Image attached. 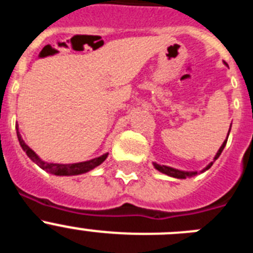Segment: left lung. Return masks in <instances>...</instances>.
Here are the masks:
<instances>
[{"instance_id": "8db88e82", "label": "left lung", "mask_w": 253, "mask_h": 253, "mask_svg": "<svg viewBox=\"0 0 253 253\" xmlns=\"http://www.w3.org/2000/svg\"><path fill=\"white\" fill-rule=\"evenodd\" d=\"M229 131H231V129H229ZM228 135H229V133H228ZM227 140H228V137H227V139H225L224 142H223L222 147H220V148H219L218 153H216V154H215V157H214V161H215L216 158H218L219 156H220V153H222L223 149H224L225 144H227ZM214 161H213V162H214ZM213 162H210L209 165H208V166L205 167L204 169H203V172L207 171V169H209L210 167L213 166ZM153 166L156 167V169H158V171H160V172H162V173H166V175L171 176V177H176V178H187V177H193V176H195L196 173H198V172H186V171H180V169H172V167H169V166H163V165H162V166H161V165H157V163H153Z\"/></svg>"}]
</instances>
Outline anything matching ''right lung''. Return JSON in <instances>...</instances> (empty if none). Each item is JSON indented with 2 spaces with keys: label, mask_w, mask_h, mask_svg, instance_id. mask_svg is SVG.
Returning <instances> with one entry per match:
<instances>
[{
  "label": "right lung",
  "mask_w": 253,
  "mask_h": 253,
  "mask_svg": "<svg viewBox=\"0 0 253 253\" xmlns=\"http://www.w3.org/2000/svg\"><path fill=\"white\" fill-rule=\"evenodd\" d=\"M17 138H19L21 148L24 149V152L28 154V157L30 158L33 162L37 163L38 166H39L42 169H44V171L50 172V173L57 176H75V175H81V173H84V172L91 171V169H93L95 167L99 166V165H101V163L106 160L107 154H109V153H105L97 158H93V160L86 161V162H80V163H68V165H62V163H48L40 160V158L38 157V154L35 153L30 147L26 146V143L22 140L21 135H20L19 129H17Z\"/></svg>",
  "instance_id": "1"
}]
</instances>
